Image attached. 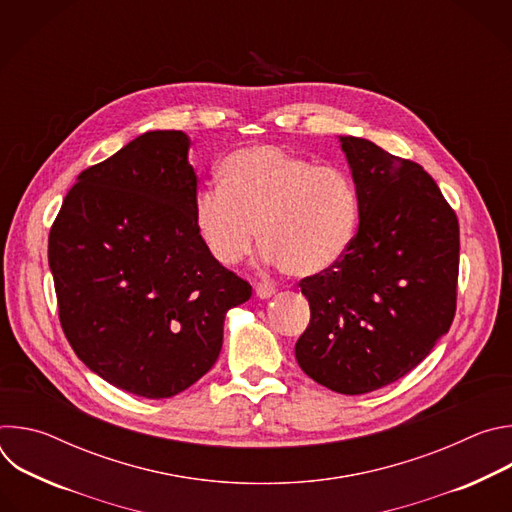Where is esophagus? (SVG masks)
<instances>
[{
  "label": "esophagus",
  "mask_w": 512,
  "mask_h": 512,
  "mask_svg": "<svg viewBox=\"0 0 512 512\" xmlns=\"http://www.w3.org/2000/svg\"><path fill=\"white\" fill-rule=\"evenodd\" d=\"M255 294H257L261 300H267V298H271V296L275 294V287L269 285V283H257V285H255Z\"/></svg>",
  "instance_id": "34e87169"
}]
</instances>
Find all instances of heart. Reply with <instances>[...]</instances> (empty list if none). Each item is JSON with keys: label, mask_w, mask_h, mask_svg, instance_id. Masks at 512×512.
<instances>
[{"label": "heart", "mask_w": 512, "mask_h": 512, "mask_svg": "<svg viewBox=\"0 0 512 512\" xmlns=\"http://www.w3.org/2000/svg\"><path fill=\"white\" fill-rule=\"evenodd\" d=\"M218 176L221 186L194 198L196 233L216 263H239L255 229L263 257L298 279L334 269L350 251L360 206L344 170L277 145H251L231 154Z\"/></svg>", "instance_id": "b5f03b06"}]
</instances>
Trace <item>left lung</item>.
Wrapping results in <instances>:
<instances>
[{
  "label": "left lung",
  "mask_w": 512,
  "mask_h": 512,
  "mask_svg": "<svg viewBox=\"0 0 512 512\" xmlns=\"http://www.w3.org/2000/svg\"><path fill=\"white\" fill-rule=\"evenodd\" d=\"M358 192V231L330 271L300 281L310 324L302 371L342 395L407 375L452 326L460 227L435 180L362 137H340Z\"/></svg>",
  "instance_id": "8db88e82"
}]
</instances>
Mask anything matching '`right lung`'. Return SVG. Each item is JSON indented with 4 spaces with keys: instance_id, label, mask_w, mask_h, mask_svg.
<instances>
[{
    "instance_id": "add662e5",
    "label": "right lung",
    "mask_w": 512,
    "mask_h": 512,
    "mask_svg": "<svg viewBox=\"0 0 512 512\" xmlns=\"http://www.w3.org/2000/svg\"><path fill=\"white\" fill-rule=\"evenodd\" d=\"M182 131H148L79 174L48 235L62 332L101 379L168 399L221 354L227 310L251 285L194 225L198 176Z\"/></svg>"
}]
</instances>
